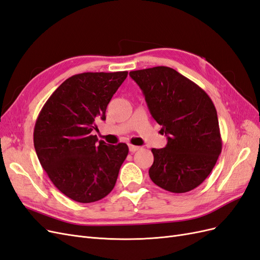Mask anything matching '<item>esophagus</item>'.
<instances>
[{
    "label": "esophagus",
    "instance_id": "esophagus-1",
    "mask_svg": "<svg viewBox=\"0 0 260 260\" xmlns=\"http://www.w3.org/2000/svg\"><path fill=\"white\" fill-rule=\"evenodd\" d=\"M139 149H140V146H136V145H129V151H130L131 153H135V152L139 151Z\"/></svg>",
    "mask_w": 260,
    "mask_h": 260
}]
</instances>
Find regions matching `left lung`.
I'll list each match as a JSON object with an SVG mask.
<instances>
[{
	"mask_svg": "<svg viewBox=\"0 0 260 260\" xmlns=\"http://www.w3.org/2000/svg\"><path fill=\"white\" fill-rule=\"evenodd\" d=\"M142 90L152 117L167 137L164 148H152L148 170L153 182L172 193L198 187L221 153L217 111L202 88L170 67L130 72Z\"/></svg>",
	"mask_w": 260,
	"mask_h": 260,
	"instance_id": "obj_1",
	"label": "left lung"
}]
</instances>
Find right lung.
<instances>
[{"mask_svg": "<svg viewBox=\"0 0 260 260\" xmlns=\"http://www.w3.org/2000/svg\"><path fill=\"white\" fill-rule=\"evenodd\" d=\"M128 72L83 73L68 78L38 116L34 143L42 168L58 190L79 203L100 201L112 192L129 148L98 143L96 121Z\"/></svg>", "mask_w": 260, "mask_h": 260, "instance_id": "obj_1", "label": "right lung"}]
</instances>
